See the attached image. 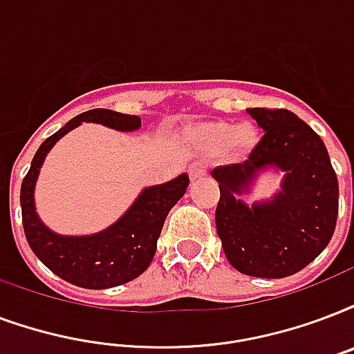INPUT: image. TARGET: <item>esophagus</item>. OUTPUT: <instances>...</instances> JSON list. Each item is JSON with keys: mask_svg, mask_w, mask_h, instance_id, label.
Here are the masks:
<instances>
[{"mask_svg": "<svg viewBox=\"0 0 354 354\" xmlns=\"http://www.w3.org/2000/svg\"><path fill=\"white\" fill-rule=\"evenodd\" d=\"M189 178L193 180V182H196V180H201L204 174H206V165L202 163V161H195V163H191L189 165Z\"/></svg>", "mask_w": 354, "mask_h": 354, "instance_id": "esophagus-1", "label": "esophagus"}]
</instances>
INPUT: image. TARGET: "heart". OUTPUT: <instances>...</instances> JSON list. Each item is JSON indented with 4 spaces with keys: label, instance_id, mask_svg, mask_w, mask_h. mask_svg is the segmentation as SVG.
Returning <instances> with one entry per match:
<instances>
[{
    "label": "heart",
    "instance_id": "b5f03b06",
    "mask_svg": "<svg viewBox=\"0 0 354 354\" xmlns=\"http://www.w3.org/2000/svg\"><path fill=\"white\" fill-rule=\"evenodd\" d=\"M254 137V131L249 124H241L234 128L228 122H213L202 131V141L209 148H230L232 152H243Z\"/></svg>",
    "mask_w": 354,
    "mask_h": 354
}]
</instances>
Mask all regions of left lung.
Returning <instances> with one entry per match:
<instances>
[{
  "label": "left lung",
  "instance_id": "left-lung-1",
  "mask_svg": "<svg viewBox=\"0 0 354 354\" xmlns=\"http://www.w3.org/2000/svg\"><path fill=\"white\" fill-rule=\"evenodd\" d=\"M263 137L249 159L215 167L221 198L215 209L217 234L234 269L249 277L284 279L299 273L327 247L338 217V178L325 142L288 109H247ZM285 172L271 201L245 205L261 170Z\"/></svg>",
  "mask_w": 354,
  "mask_h": 354
}]
</instances>
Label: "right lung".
Here are the masks:
<instances>
[{
    "label": "right lung",
    "mask_w": 354,
    "mask_h": 354,
    "mask_svg": "<svg viewBox=\"0 0 354 354\" xmlns=\"http://www.w3.org/2000/svg\"><path fill=\"white\" fill-rule=\"evenodd\" d=\"M81 122L104 124L117 131H135L141 128L139 117L111 109H91L68 120L40 145L31 161V169L21 182V223L29 247L50 271L80 288L105 290L126 284L147 271L158 249V237L167 215L187 191L189 176L180 174L171 182L142 189L128 212L98 234H55L40 221L37 213L35 185L51 147Z\"/></svg>",
    "instance_id": "add662e5"
}]
</instances>
